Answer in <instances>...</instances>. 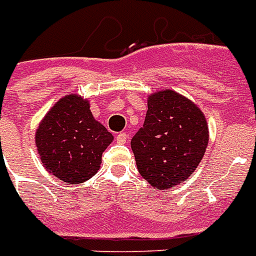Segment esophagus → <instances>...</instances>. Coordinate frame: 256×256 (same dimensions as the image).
I'll list each match as a JSON object with an SVG mask.
<instances>
[{
    "mask_svg": "<svg viewBox=\"0 0 256 256\" xmlns=\"http://www.w3.org/2000/svg\"><path fill=\"white\" fill-rule=\"evenodd\" d=\"M115 140H116V142L118 144H126V141L128 140V133H119L116 134V137H115Z\"/></svg>",
    "mask_w": 256,
    "mask_h": 256,
    "instance_id": "obj_1",
    "label": "esophagus"
}]
</instances>
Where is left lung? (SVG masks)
Segmentation results:
<instances>
[{
  "label": "left lung",
  "mask_w": 256,
  "mask_h": 256,
  "mask_svg": "<svg viewBox=\"0 0 256 256\" xmlns=\"http://www.w3.org/2000/svg\"><path fill=\"white\" fill-rule=\"evenodd\" d=\"M209 142V128L196 104L171 90L148 99L144 126L132 140L138 172L166 190L196 171Z\"/></svg>",
  "instance_id": "left-lung-1"
}]
</instances>
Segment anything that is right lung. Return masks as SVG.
Segmentation results:
<instances>
[{"label":"right lung","mask_w":256,"mask_h":256,"mask_svg":"<svg viewBox=\"0 0 256 256\" xmlns=\"http://www.w3.org/2000/svg\"><path fill=\"white\" fill-rule=\"evenodd\" d=\"M112 134L94 118L90 103L68 94L54 104L36 130L42 162L60 180L77 184L99 171Z\"/></svg>","instance_id":"obj_1"}]
</instances>
